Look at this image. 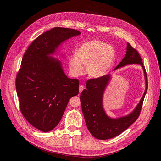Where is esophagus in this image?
Wrapping results in <instances>:
<instances>
[{
  "label": "esophagus",
  "mask_w": 161,
  "mask_h": 161,
  "mask_svg": "<svg viewBox=\"0 0 161 161\" xmlns=\"http://www.w3.org/2000/svg\"><path fill=\"white\" fill-rule=\"evenodd\" d=\"M83 89H84V86L83 85H80V86H79V92H80V94L83 90Z\"/></svg>",
  "instance_id": "obj_1"
}]
</instances>
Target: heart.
<instances>
[{
  "mask_svg": "<svg viewBox=\"0 0 161 161\" xmlns=\"http://www.w3.org/2000/svg\"><path fill=\"white\" fill-rule=\"evenodd\" d=\"M116 55L112 46L99 39L91 40L81 44L76 55L69 57V66L74 75H81L85 66L90 78L100 79L109 73Z\"/></svg>",
  "mask_w": 161,
  "mask_h": 161,
  "instance_id": "1",
  "label": "heart"
}]
</instances>
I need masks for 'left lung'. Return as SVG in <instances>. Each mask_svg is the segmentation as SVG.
Instances as JSON below:
<instances>
[{
  "instance_id": "left-lung-1",
  "label": "left lung",
  "mask_w": 161,
  "mask_h": 161,
  "mask_svg": "<svg viewBox=\"0 0 161 161\" xmlns=\"http://www.w3.org/2000/svg\"><path fill=\"white\" fill-rule=\"evenodd\" d=\"M130 64H139L142 67L146 88L139 103L127 115L112 119L107 115L103 108V94L111 80L110 75L100 79L88 80L86 81V89H84L80 95L82 112L86 127L91 134L97 139L104 140L119 136L132 125L140 115L148 88L147 76L140 54L127 42L126 54L114 71Z\"/></svg>"
}]
</instances>
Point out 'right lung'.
<instances>
[{
	"instance_id": "1",
	"label": "right lung",
	"mask_w": 161,
	"mask_h": 161,
	"mask_svg": "<svg viewBox=\"0 0 161 161\" xmlns=\"http://www.w3.org/2000/svg\"><path fill=\"white\" fill-rule=\"evenodd\" d=\"M80 34L75 29L53 28L38 36L22 58L16 78L20 111L41 131L53 129L69 101L78 94V80L67 78L61 62L50 55L62 42Z\"/></svg>"
}]
</instances>
